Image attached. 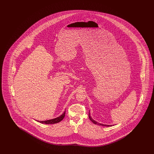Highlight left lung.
Wrapping results in <instances>:
<instances>
[{
	"instance_id": "1",
	"label": "left lung",
	"mask_w": 154,
	"mask_h": 154,
	"mask_svg": "<svg viewBox=\"0 0 154 154\" xmlns=\"http://www.w3.org/2000/svg\"><path fill=\"white\" fill-rule=\"evenodd\" d=\"M88 117L90 118V121L94 123V124H95V125H102V126H105V127H110V126H112V125H103V124H102V123H98V122H97L96 121H95L94 119H93L92 118L91 116H90V111H89V113H88Z\"/></svg>"
}]
</instances>
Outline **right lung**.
<instances>
[{
    "label": "right lung",
    "instance_id": "right-lung-1",
    "mask_svg": "<svg viewBox=\"0 0 154 154\" xmlns=\"http://www.w3.org/2000/svg\"><path fill=\"white\" fill-rule=\"evenodd\" d=\"M65 113H66V111L62 113V115H60L59 117H57L56 118H53L52 119H49V120H47V121H36L39 122L41 123L42 124H46V125H51V124H55V123H59L60 121H62L63 118H64L65 117Z\"/></svg>",
    "mask_w": 154,
    "mask_h": 154
}]
</instances>
